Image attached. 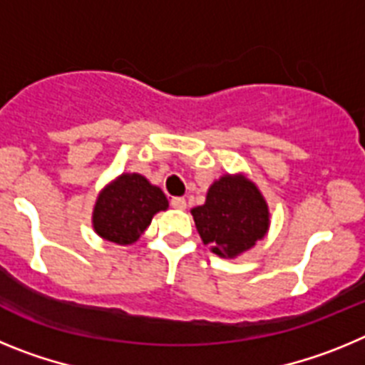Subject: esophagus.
Wrapping results in <instances>:
<instances>
[{"label": "esophagus", "instance_id": "1", "mask_svg": "<svg viewBox=\"0 0 365 365\" xmlns=\"http://www.w3.org/2000/svg\"><path fill=\"white\" fill-rule=\"evenodd\" d=\"M172 206L175 210H185L186 208V201L182 197H173L172 199Z\"/></svg>", "mask_w": 365, "mask_h": 365}]
</instances>
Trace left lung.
Returning a JSON list of instances; mask_svg holds the SVG:
<instances>
[{"mask_svg": "<svg viewBox=\"0 0 365 365\" xmlns=\"http://www.w3.org/2000/svg\"><path fill=\"white\" fill-rule=\"evenodd\" d=\"M192 215L202 243L228 259L250 250L270 228L269 205L245 173H227L214 180L205 205L192 208Z\"/></svg>", "mask_w": 365, "mask_h": 365, "instance_id": "left-lung-1", "label": "left lung"}]
</instances>
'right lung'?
Returning <instances> with one entry per match:
<instances>
[{"mask_svg": "<svg viewBox=\"0 0 365 365\" xmlns=\"http://www.w3.org/2000/svg\"><path fill=\"white\" fill-rule=\"evenodd\" d=\"M166 195L140 173H120L100 190L93 206V230L106 241L133 245L157 212L168 210Z\"/></svg>", "mask_w": 365, "mask_h": 365, "instance_id": "right-lung-1", "label": "right lung"}]
</instances>
